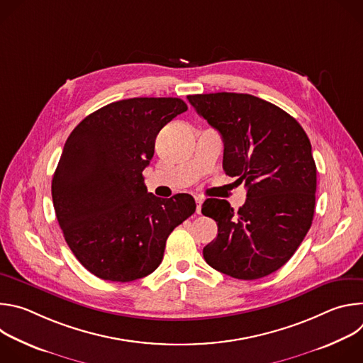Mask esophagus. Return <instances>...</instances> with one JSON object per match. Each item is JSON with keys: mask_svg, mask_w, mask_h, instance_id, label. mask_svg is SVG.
<instances>
[{"mask_svg": "<svg viewBox=\"0 0 363 363\" xmlns=\"http://www.w3.org/2000/svg\"><path fill=\"white\" fill-rule=\"evenodd\" d=\"M195 202H196V213L201 214V205H202L203 199L201 196H195Z\"/></svg>", "mask_w": 363, "mask_h": 363, "instance_id": "esophagus-1", "label": "esophagus"}]
</instances>
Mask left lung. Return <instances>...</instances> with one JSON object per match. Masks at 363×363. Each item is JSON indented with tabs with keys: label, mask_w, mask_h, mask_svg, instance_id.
Returning <instances> with one entry per match:
<instances>
[{
	"label": "left lung",
	"mask_w": 363,
	"mask_h": 363,
	"mask_svg": "<svg viewBox=\"0 0 363 363\" xmlns=\"http://www.w3.org/2000/svg\"><path fill=\"white\" fill-rule=\"evenodd\" d=\"M186 99L220 132L225 174L247 188L238 211L225 199L202 203V214L218 225L203 247L205 262L240 280L269 276L290 260L313 221L312 145L294 118L260 97L221 91Z\"/></svg>",
	"instance_id": "obj_1"
}]
</instances>
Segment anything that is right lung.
Returning a JSON list of instances; mask_svg holds the SVG:
<instances>
[{
	"label": "right lung",
	"mask_w": 363,
	"mask_h": 363,
	"mask_svg": "<svg viewBox=\"0 0 363 363\" xmlns=\"http://www.w3.org/2000/svg\"><path fill=\"white\" fill-rule=\"evenodd\" d=\"M188 109L178 97H133L86 116L67 138L51 181L65 240L99 279L133 281L158 269L175 227L195 213L189 194L147 192L142 171L155 139Z\"/></svg>",
	"instance_id": "1"
}]
</instances>
